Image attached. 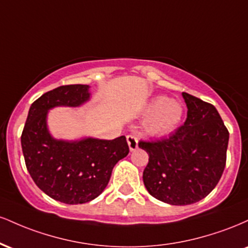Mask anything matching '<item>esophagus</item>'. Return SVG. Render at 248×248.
<instances>
[{
  "label": "esophagus",
  "instance_id": "esophagus-1",
  "mask_svg": "<svg viewBox=\"0 0 248 248\" xmlns=\"http://www.w3.org/2000/svg\"><path fill=\"white\" fill-rule=\"evenodd\" d=\"M127 142H128V146H129V149L132 150V152L138 148V138H136L135 135H133V134L127 135Z\"/></svg>",
  "mask_w": 248,
  "mask_h": 248
}]
</instances>
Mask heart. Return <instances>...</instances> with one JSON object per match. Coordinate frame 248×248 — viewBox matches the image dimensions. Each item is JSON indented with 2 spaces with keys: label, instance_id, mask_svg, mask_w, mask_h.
Segmentation results:
<instances>
[{
  "label": "heart",
  "instance_id": "b5f03b06",
  "mask_svg": "<svg viewBox=\"0 0 248 248\" xmlns=\"http://www.w3.org/2000/svg\"><path fill=\"white\" fill-rule=\"evenodd\" d=\"M183 110V105L179 101L164 95L156 96L146 107V114L149 115L146 124L147 130L155 135L172 132L182 120Z\"/></svg>",
  "mask_w": 248,
  "mask_h": 248
}]
</instances>
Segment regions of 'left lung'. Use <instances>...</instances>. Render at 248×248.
<instances>
[{
	"instance_id": "8db88e82",
	"label": "left lung",
	"mask_w": 248,
	"mask_h": 248,
	"mask_svg": "<svg viewBox=\"0 0 248 248\" xmlns=\"http://www.w3.org/2000/svg\"><path fill=\"white\" fill-rule=\"evenodd\" d=\"M186 120L160 140L139 142L149 161L143 171L148 192L171 205H189L215 189L226 164L229 130L213 105L183 92Z\"/></svg>"
}]
</instances>
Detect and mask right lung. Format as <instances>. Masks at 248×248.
Listing matches in <instances>:
<instances>
[{
  "mask_svg": "<svg viewBox=\"0 0 248 248\" xmlns=\"http://www.w3.org/2000/svg\"><path fill=\"white\" fill-rule=\"evenodd\" d=\"M88 88V85H64L39 96L31 105L21 136L25 166L36 186L49 197L70 205L98 197L107 186L113 168L129 153L126 136L66 142L50 135L47 110L84 104L90 99Z\"/></svg>",
  "mask_w": 248,
  "mask_h": 248,
  "instance_id": "right-lung-1",
  "label": "right lung"
}]
</instances>
